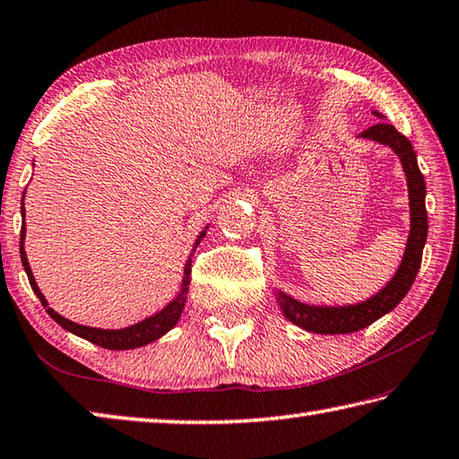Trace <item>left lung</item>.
<instances>
[{"instance_id": "left-lung-1", "label": "left lung", "mask_w": 459, "mask_h": 459, "mask_svg": "<svg viewBox=\"0 0 459 459\" xmlns=\"http://www.w3.org/2000/svg\"><path fill=\"white\" fill-rule=\"evenodd\" d=\"M377 118H383L379 112H373ZM361 138L375 140V143L387 144L402 160L403 172L407 177V188H410V211H411V230L407 238L403 261L399 264L395 277L391 279L385 289L377 295L368 299L359 305L349 307H311L299 303L295 299L279 293V305L289 321L307 331L321 333V335H337V333H355L365 329L379 316L395 309L399 301L411 289L415 274L420 271L423 245L428 238V211H426V180L418 166L415 150L410 140L402 132H397L391 124L379 122L359 134Z\"/></svg>"}]
</instances>
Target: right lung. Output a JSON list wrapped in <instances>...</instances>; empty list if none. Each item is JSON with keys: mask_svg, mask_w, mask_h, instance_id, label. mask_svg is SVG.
I'll return each mask as SVG.
<instances>
[{"mask_svg": "<svg viewBox=\"0 0 459 459\" xmlns=\"http://www.w3.org/2000/svg\"><path fill=\"white\" fill-rule=\"evenodd\" d=\"M22 216H23V203H22ZM204 232L206 230L201 232V237H198L195 247H198V243H201V238L204 237ZM23 237H26V222L22 224L20 256H22L23 269H26V273H28V279H30V285L33 289V293L38 295L41 305L46 307L48 315L52 316V319L57 325H62L64 329H68L70 333H74V335H78L82 339H88L90 343L100 345V347H104V349H112V351H122V349H134V347H143L146 343H152V341H156L158 337H162L166 331H170L174 325H177V321L180 319V313H182V309H185L186 293H188V274H190V263H193V261H190V258H188V263L185 266V281H182V289H180L178 297L174 299L170 305H166L160 313L148 316V319L140 321L136 325H132V327H126V329H116V331H112V329H94V327H86V325H78V323H74V321L64 319V316L57 315L52 309V307H48L46 297L39 293V289L36 285V279H33V274H31L26 251H23Z\"/></svg>", "mask_w": 459, "mask_h": 459, "instance_id": "add662e5", "label": "right lung"}]
</instances>
